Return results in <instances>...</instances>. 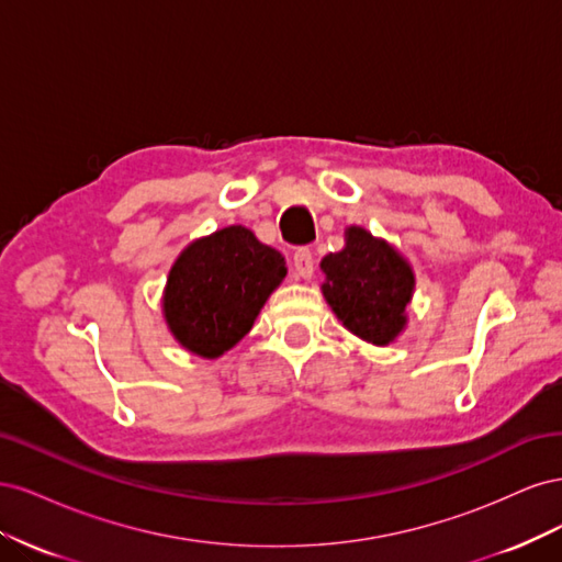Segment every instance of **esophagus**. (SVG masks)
I'll list each match as a JSON object with an SVG mask.
<instances>
[{
	"instance_id": "34e87169",
	"label": "esophagus",
	"mask_w": 562,
	"mask_h": 562,
	"mask_svg": "<svg viewBox=\"0 0 562 562\" xmlns=\"http://www.w3.org/2000/svg\"><path fill=\"white\" fill-rule=\"evenodd\" d=\"M293 265H295V271L302 279H312V274H314V252L307 246L297 248L293 252Z\"/></svg>"
}]
</instances>
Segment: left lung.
I'll list each match as a JSON object with an SVG mask.
<instances>
[{
    "label": "left lung",
    "instance_id": "1",
    "mask_svg": "<svg viewBox=\"0 0 562 562\" xmlns=\"http://www.w3.org/2000/svg\"><path fill=\"white\" fill-rule=\"evenodd\" d=\"M321 269L323 295L353 335L386 345L401 333L415 279L394 248L349 227L345 250L326 255Z\"/></svg>",
    "mask_w": 562,
    "mask_h": 562
}]
</instances>
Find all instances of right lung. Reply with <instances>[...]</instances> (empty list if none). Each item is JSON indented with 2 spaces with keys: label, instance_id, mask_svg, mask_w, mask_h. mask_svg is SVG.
I'll use <instances>...</instances> for the list:
<instances>
[{
  "label": "right lung",
  "instance_id": "obj_1",
  "mask_svg": "<svg viewBox=\"0 0 562 562\" xmlns=\"http://www.w3.org/2000/svg\"><path fill=\"white\" fill-rule=\"evenodd\" d=\"M285 277L283 255L241 225L187 248L168 274L166 321L180 345L215 359L252 328L269 293Z\"/></svg>",
  "mask_w": 562,
  "mask_h": 562
}]
</instances>
